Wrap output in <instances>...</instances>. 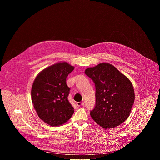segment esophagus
<instances>
[{
    "instance_id": "1",
    "label": "esophagus",
    "mask_w": 160,
    "mask_h": 160,
    "mask_svg": "<svg viewBox=\"0 0 160 160\" xmlns=\"http://www.w3.org/2000/svg\"><path fill=\"white\" fill-rule=\"evenodd\" d=\"M77 106L80 107V106H83V105H84V103H83V102H78L77 103Z\"/></svg>"
}]
</instances>
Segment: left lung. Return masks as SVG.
I'll list each match as a JSON object with an SVG mask.
<instances>
[{"label": "left lung", "instance_id": "1", "mask_svg": "<svg viewBox=\"0 0 160 160\" xmlns=\"http://www.w3.org/2000/svg\"><path fill=\"white\" fill-rule=\"evenodd\" d=\"M85 73L96 87V106L90 112L91 117L106 129L122 124L128 118L135 100L132 82L107 62L87 68Z\"/></svg>", "mask_w": 160, "mask_h": 160}]
</instances>
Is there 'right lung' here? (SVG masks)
<instances>
[{
  "mask_svg": "<svg viewBox=\"0 0 160 160\" xmlns=\"http://www.w3.org/2000/svg\"><path fill=\"white\" fill-rule=\"evenodd\" d=\"M74 66L59 62L45 68L35 78L32 88V99L38 117L54 127L65 123L74 112L68 99L70 88L66 77Z\"/></svg>",
  "mask_w": 160,
  "mask_h": 160,
  "instance_id": "add662e5",
  "label": "right lung"
}]
</instances>
